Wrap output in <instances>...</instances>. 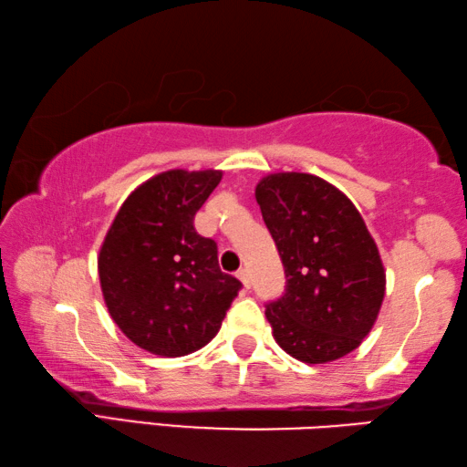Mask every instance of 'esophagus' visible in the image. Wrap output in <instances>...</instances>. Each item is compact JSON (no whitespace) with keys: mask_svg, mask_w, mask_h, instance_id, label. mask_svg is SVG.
Returning a JSON list of instances; mask_svg holds the SVG:
<instances>
[{"mask_svg":"<svg viewBox=\"0 0 467 467\" xmlns=\"http://www.w3.org/2000/svg\"><path fill=\"white\" fill-rule=\"evenodd\" d=\"M235 276H238V279L242 281V285H244V287H246V289H250V273L246 271V268H240V271H238V275H235Z\"/></svg>","mask_w":467,"mask_h":467,"instance_id":"obj_1","label":"esophagus"}]
</instances>
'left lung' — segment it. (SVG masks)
Returning <instances> with one entry per match:
<instances>
[{
	"instance_id": "8db88e82",
	"label": "left lung",
	"mask_w": 467,
	"mask_h": 467,
	"mask_svg": "<svg viewBox=\"0 0 467 467\" xmlns=\"http://www.w3.org/2000/svg\"><path fill=\"white\" fill-rule=\"evenodd\" d=\"M263 219L287 276L266 320L285 353L330 363L361 345L386 296V271L361 213L324 178L268 174L256 186Z\"/></svg>"
}]
</instances>
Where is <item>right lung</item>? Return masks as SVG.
<instances>
[{"label":"right lung","mask_w":467,"mask_h":467,"mask_svg":"<svg viewBox=\"0 0 467 467\" xmlns=\"http://www.w3.org/2000/svg\"><path fill=\"white\" fill-rule=\"evenodd\" d=\"M223 171L168 170L137 186L102 242L98 275L122 334L160 357H184L215 338L242 289L221 273L217 244L194 215Z\"/></svg>","instance_id":"add662e5"}]
</instances>
